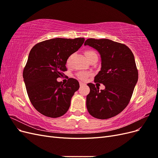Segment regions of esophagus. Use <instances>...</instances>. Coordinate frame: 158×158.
Listing matches in <instances>:
<instances>
[{
  "mask_svg": "<svg viewBox=\"0 0 158 158\" xmlns=\"http://www.w3.org/2000/svg\"><path fill=\"white\" fill-rule=\"evenodd\" d=\"M85 85V83H84L82 82H80V86H82V85Z\"/></svg>",
  "mask_w": 158,
  "mask_h": 158,
  "instance_id": "esophagus-1",
  "label": "esophagus"
}]
</instances>
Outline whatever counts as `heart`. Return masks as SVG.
Returning <instances> with one entry per match:
<instances>
[{
	"label": "heart",
	"mask_w": 158,
	"mask_h": 158,
	"mask_svg": "<svg viewBox=\"0 0 158 158\" xmlns=\"http://www.w3.org/2000/svg\"><path fill=\"white\" fill-rule=\"evenodd\" d=\"M85 56L86 57L87 59L88 60L90 57H92V56L96 55V53L93 51H85L84 52ZM90 75L89 73H87V72H79L77 74H76V76H77V78L82 80H85L88 78V76Z\"/></svg>",
	"instance_id": "obj_1"
}]
</instances>
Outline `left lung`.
Segmentation results:
<instances>
[{
  "mask_svg": "<svg viewBox=\"0 0 158 158\" xmlns=\"http://www.w3.org/2000/svg\"><path fill=\"white\" fill-rule=\"evenodd\" d=\"M84 45L93 47L101 55V70L95 76L94 82L106 87L99 90L95 84H88L90 89L86 97L88 111L99 119L116 116L128 106L137 83L135 56L127 45L108 39L90 38Z\"/></svg>",
  "mask_w": 158,
  "mask_h": 158,
  "instance_id": "left-lung-1",
  "label": "left lung"
}]
</instances>
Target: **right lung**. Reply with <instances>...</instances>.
Wrapping results in <instances>:
<instances>
[{
    "instance_id": "obj_1",
    "label": "right lung",
    "mask_w": 158,
    "mask_h": 158,
    "mask_svg": "<svg viewBox=\"0 0 158 158\" xmlns=\"http://www.w3.org/2000/svg\"><path fill=\"white\" fill-rule=\"evenodd\" d=\"M84 38H55L38 43L31 49L23 78L33 106L44 115L57 118L69 110L71 98L80 85L69 78L66 84L56 79L63 76L69 57L77 51Z\"/></svg>"
}]
</instances>
